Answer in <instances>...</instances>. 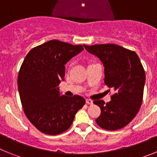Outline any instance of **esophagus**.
I'll return each mask as SVG.
<instances>
[{
    "mask_svg": "<svg viewBox=\"0 0 157 157\" xmlns=\"http://www.w3.org/2000/svg\"><path fill=\"white\" fill-rule=\"evenodd\" d=\"M86 104H88V105H93V101L90 99H86Z\"/></svg>",
    "mask_w": 157,
    "mask_h": 157,
    "instance_id": "obj_1",
    "label": "esophagus"
}]
</instances>
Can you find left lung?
Here are the masks:
<instances>
[{
  "label": "left lung",
  "mask_w": 157,
  "mask_h": 157,
  "mask_svg": "<svg viewBox=\"0 0 157 157\" xmlns=\"http://www.w3.org/2000/svg\"><path fill=\"white\" fill-rule=\"evenodd\" d=\"M84 47L103 63L105 85L115 92L112 101L106 104L102 100L94 101L101 111L96 123L105 130H120L132 121L141 108L145 82L143 66L135 52L120 45L101 44Z\"/></svg>",
  "instance_id": "obj_1"
}]
</instances>
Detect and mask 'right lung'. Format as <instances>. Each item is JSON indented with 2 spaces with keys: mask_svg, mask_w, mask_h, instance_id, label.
I'll list each match as a JSON object with an SVG mask.
<instances>
[{
  "mask_svg": "<svg viewBox=\"0 0 157 157\" xmlns=\"http://www.w3.org/2000/svg\"><path fill=\"white\" fill-rule=\"evenodd\" d=\"M82 50L81 45L51 40L32 48L22 63L18 75L22 106L30 123L44 134L66 131L85 105L81 96H60L58 87L64 79V65Z\"/></svg>",
  "mask_w": 157,
  "mask_h": 157,
  "instance_id": "right-lung-1",
  "label": "right lung"
}]
</instances>
